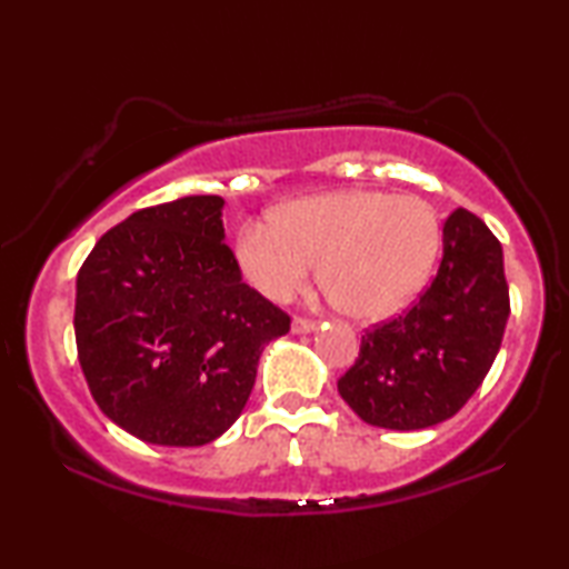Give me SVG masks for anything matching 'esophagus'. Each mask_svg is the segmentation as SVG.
<instances>
[{"label":"esophagus","instance_id":"1","mask_svg":"<svg viewBox=\"0 0 569 569\" xmlns=\"http://www.w3.org/2000/svg\"><path fill=\"white\" fill-rule=\"evenodd\" d=\"M316 329V321L313 319H306V316H296L291 321V331L293 333H311Z\"/></svg>","mask_w":569,"mask_h":569}]
</instances>
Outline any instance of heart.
<instances>
[{
    "label": "heart",
    "mask_w": 569,
    "mask_h": 569,
    "mask_svg": "<svg viewBox=\"0 0 569 569\" xmlns=\"http://www.w3.org/2000/svg\"><path fill=\"white\" fill-rule=\"evenodd\" d=\"M439 250V220L427 200L381 190H343L293 200L271 223L238 233V263L271 301H291L321 261V283L343 313L383 319L427 281Z\"/></svg>",
    "instance_id": "obj_1"
}]
</instances>
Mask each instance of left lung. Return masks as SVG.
Here are the masks:
<instances>
[{"mask_svg": "<svg viewBox=\"0 0 569 569\" xmlns=\"http://www.w3.org/2000/svg\"><path fill=\"white\" fill-rule=\"evenodd\" d=\"M445 256L409 311L361 336L339 393L366 423L411 431L447 421L471 399L502 346L509 286L502 246L485 220L457 208Z\"/></svg>", "mask_w": 569, "mask_h": 569, "instance_id": "obj_1", "label": "left lung"}]
</instances>
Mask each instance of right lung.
Returning <instances> with one entry per match:
<instances>
[{"label":"right lung","mask_w":569,"mask_h":569,"mask_svg":"<svg viewBox=\"0 0 569 569\" xmlns=\"http://www.w3.org/2000/svg\"><path fill=\"white\" fill-rule=\"evenodd\" d=\"M223 198L188 196L110 228L77 273L74 341L92 399L132 437L200 447L233 423L291 316L243 283Z\"/></svg>","instance_id":"1"}]
</instances>
